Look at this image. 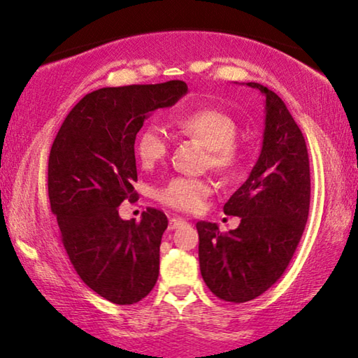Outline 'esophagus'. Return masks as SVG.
<instances>
[{"label":"esophagus","instance_id":"esophagus-1","mask_svg":"<svg viewBox=\"0 0 358 358\" xmlns=\"http://www.w3.org/2000/svg\"><path fill=\"white\" fill-rule=\"evenodd\" d=\"M182 223H184L182 218H171L169 220V229H176L178 227H180Z\"/></svg>","mask_w":358,"mask_h":358}]
</instances>
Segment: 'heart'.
<instances>
[{
    "mask_svg": "<svg viewBox=\"0 0 358 358\" xmlns=\"http://www.w3.org/2000/svg\"><path fill=\"white\" fill-rule=\"evenodd\" d=\"M176 129L185 136H192L207 146V163L218 173H229L241 159V148L236 141L238 125L234 119L222 109L200 107L171 119ZM169 151V141L155 127H146L136 140V156L145 168L161 163ZM212 192L207 180L197 178L169 179L158 189L156 197L168 207L179 212H194L202 205L203 199Z\"/></svg>",
    "mask_w": 358,
    "mask_h": 358,
    "instance_id": "heart-1",
    "label": "heart"
}]
</instances>
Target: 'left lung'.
I'll return each instance as SVG.
<instances>
[{"label":"left lung","instance_id":"8db88e82","mask_svg":"<svg viewBox=\"0 0 358 358\" xmlns=\"http://www.w3.org/2000/svg\"><path fill=\"white\" fill-rule=\"evenodd\" d=\"M246 85L266 97V127L257 163L223 207L241 223L228 233L197 223L203 282L231 303L254 300L282 277L305 231L311 192L305 136L285 102L259 83Z\"/></svg>","mask_w":358,"mask_h":358}]
</instances>
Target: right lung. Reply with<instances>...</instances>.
I'll list each match as a JSON object with an SVG mask.
<instances>
[{"label":"right lung","instance_id":"add662e5","mask_svg":"<svg viewBox=\"0 0 358 358\" xmlns=\"http://www.w3.org/2000/svg\"><path fill=\"white\" fill-rule=\"evenodd\" d=\"M184 94L179 80L102 87L73 107L53 140L48 199L62 243L81 280L115 305H134L153 290L168 228L156 208L140 223L119 217L120 203L136 197V134L151 112Z\"/></svg>","mask_w":358,"mask_h":358}]
</instances>
